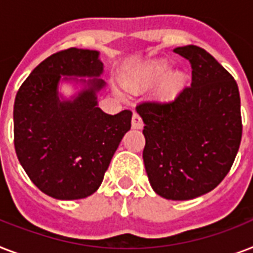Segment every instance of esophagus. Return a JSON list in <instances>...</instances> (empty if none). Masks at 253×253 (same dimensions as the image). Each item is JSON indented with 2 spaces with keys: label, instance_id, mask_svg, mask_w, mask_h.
<instances>
[{
  "label": "esophagus",
  "instance_id": "1",
  "mask_svg": "<svg viewBox=\"0 0 253 253\" xmlns=\"http://www.w3.org/2000/svg\"><path fill=\"white\" fill-rule=\"evenodd\" d=\"M131 125L134 128H142L143 127V119L142 117L138 114V113H134L132 114V121H131Z\"/></svg>",
  "mask_w": 253,
  "mask_h": 253
}]
</instances>
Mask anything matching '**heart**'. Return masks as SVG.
I'll return each instance as SVG.
<instances>
[{
    "label": "heart",
    "mask_w": 253,
    "mask_h": 253,
    "mask_svg": "<svg viewBox=\"0 0 253 253\" xmlns=\"http://www.w3.org/2000/svg\"><path fill=\"white\" fill-rule=\"evenodd\" d=\"M170 71H172V68H170V65L167 61H151V63L143 67L140 73H139V76L136 77V80L127 83V86L130 87V89H135V81H142V83H147V84H152V83H156V81L166 79L170 73ZM180 77H170L168 83H167L166 87H164V90H166L167 94H173L177 90V87L180 86Z\"/></svg>",
    "instance_id": "obj_1"
}]
</instances>
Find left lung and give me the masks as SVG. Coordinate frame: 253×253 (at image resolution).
Masks as SVG:
<instances>
[{
  "label": "left lung",
  "mask_w": 253,
  "mask_h": 253,
  "mask_svg": "<svg viewBox=\"0 0 253 253\" xmlns=\"http://www.w3.org/2000/svg\"><path fill=\"white\" fill-rule=\"evenodd\" d=\"M192 65V84L168 101H143V160L150 184L167 200L211 192L230 172L242 140L240 95L234 77L197 45L173 49Z\"/></svg>",
  "instance_id": "8db88e82"
}]
</instances>
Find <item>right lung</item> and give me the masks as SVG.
<instances>
[{"label":"right lung","mask_w":253,"mask_h":253,"mask_svg":"<svg viewBox=\"0 0 253 253\" xmlns=\"http://www.w3.org/2000/svg\"><path fill=\"white\" fill-rule=\"evenodd\" d=\"M99 52L68 48L43 60L23 81L14 102V147L38 189L57 200H80L99 188L113 155L131 128L130 110L115 115L97 106L101 79L73 101H60L61 76L98 77ZM64 80H68L65 77Z\"/></svg>","instance_id":"right-lung-1"}]
</instances>
